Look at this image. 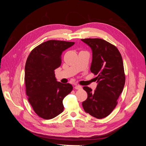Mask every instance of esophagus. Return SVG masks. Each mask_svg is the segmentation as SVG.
<instances>
[{
    "mask_svg": "<svg viewBox=\"0 0 146 146\" xmlns=\"http://www.w3.org/2000/svg\"><path fill=\"white\" fill-rule=\"evenodd\" d=\"M74 88L76 90H81L82 88V86H80V85H76L75 86V87H74Z\"/></svg>",
    "mask_w": 146,
    "mask_h": 146,
    "instance_id": "1",
    "label": "esophagus"
}]
</instances>
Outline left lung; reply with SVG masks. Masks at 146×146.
<instances>
[{"label": "left lung", "mask_w": 146, "mask_h": 146, "mask_svg": "<svg viewBox=\"0 0 146 146\" xmlns=\"http://www.w3.org/2000/svg\"><path fill=\"white\" fill-rule=\"evenodd\" d=\"M81 40L89 46L92 52L91 72L97 76L98 85L94 91L83 86L88 94L82 102L85 112L98 119L108 116L117 104L125 82L123 61L117 47L100 38Z\"/></svg>", "instance_id": "obj_1"}]
</instances>
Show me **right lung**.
I'll return each mask as SVG.
<instances>
[{
  "instance_id": "add662e5",
  "label": "right lung",
  "mask_w": 146,
  "mask_h": 146,
  "mask_svg": "<svg viewBox=\"0 0 146 146\" xmlns=\"http://www.w3.org/2000/svg\"><path fill=\"white\" fill-rule=\"evenodd\" d=\"M74 42L48 40L32 50L25 66L26 94L38 116L50 119L63 112V100L72 91L70 83L56 81L54 70L61 64V54Z\"/></svg>"
}]
</instances>
